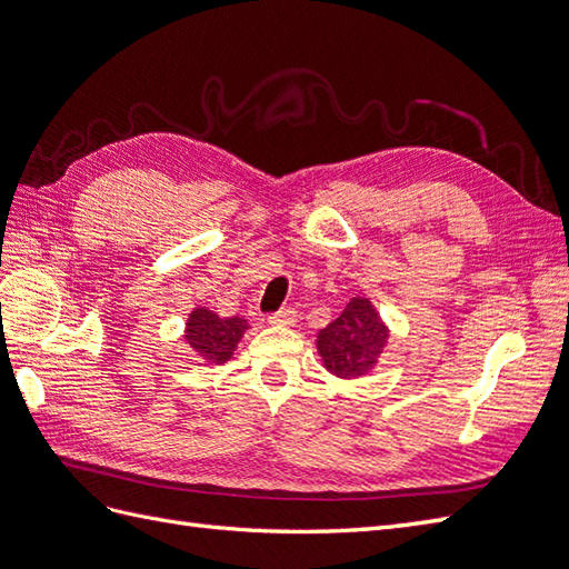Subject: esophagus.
<instances>
[{
  "instance_id": "34e87169",
  "label": "esophagus",
  "mask_w": 569,
  "mask_h": 569,
  "mask_svg": "<svg viewBox=\"0 0 569 569\" xmlns=\"http://www.w3.org/2000/svg\"><path fill=\"white\" fill-rule=\"evenodd\" d=\"M297 318L299 316H297L295 308H282V311H278V313H270L268 322L270 325H295Z\"/></svg>"
}]
</instances>
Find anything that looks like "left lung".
<instances>
[{"label":"left lung","instance_id":"1","mask_svg":"<svg viewBox=\"0 0 569 569\" xmlns=\"http://www.w3.org/2000/svg\"><path fill=\"white\" fill-rule=\"evenodd\" d=\"M387 327L368 299H351L341 316L320 330L318 351L325 368L343 380L372 370L387 347Z\"/></svg>","mask_w":569,"mask_h":569}]
</instances>
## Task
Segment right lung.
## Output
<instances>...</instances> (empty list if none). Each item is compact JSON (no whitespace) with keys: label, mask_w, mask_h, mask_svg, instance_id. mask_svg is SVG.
Masks as SVG:
<instances>
[{"label":"right lung","mask_w":569,"mask_h":569,"mask_svg":"<svg viewBox=\"0 0 569 569\" xmlns=\"http://www.w3.org/2000/svg\"><path fill=\"white\" fill-rule=\"evenodd\" d=\"M244 318H218L206 308H194L187 320V343L206 363H226L247 330Z\"/></svg>","instance_id":"obj_1"}]
</instances>
